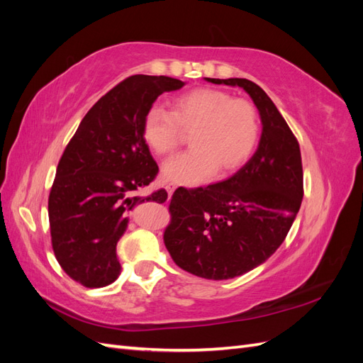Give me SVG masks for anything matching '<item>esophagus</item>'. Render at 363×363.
Wrapping results in <instances>:
<instances>
[{
	"instance_id": "esophagus-1",
	"label": "esophagus",
	"mask_w": 363,
	"mask_h": 363,
	"mask_svg": "<svg viewBox=\"0 0 363 363\" xmlns=\"http://www.w3.org/2000/svg\"><path fill=\"white\" fill-rule=\"evenodd\" d=\"M164 189H167L168 195L171 196V195H172V192L175 191V186H174V184H167V186H164Z\"/></svg>"
}]
</instances>
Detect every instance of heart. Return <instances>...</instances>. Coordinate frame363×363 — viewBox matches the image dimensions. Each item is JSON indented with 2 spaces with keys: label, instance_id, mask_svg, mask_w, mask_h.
I'll list each match as a JSON object with an SVG mask.
<instances>
[{
  "label": "heart",
  "instance_id": "1",
  "mask_svg": "<svg viewBox=\"0 0 363 363\" xmlns=\"http://www.w3.org/2000/svg\"><path fill=\"white\" fill-rule=\"evenodd\" d=\"M184 133H192V150L163 163L162 180L195 186L211 180L216 169L239 168L255 150L259 139L256 107L228 92L201 87L179 95L171 112L155 104L142 123V135L157 156H168L179 147Z\"/></svg>",
  "mask_w": 363,
  "mask_h": 363
}]
</instances>
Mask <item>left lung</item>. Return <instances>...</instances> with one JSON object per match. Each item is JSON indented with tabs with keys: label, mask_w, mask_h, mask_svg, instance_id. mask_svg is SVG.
I'll list each match as a JSON object with an SVG mask.
<instances>
[{
	"label": "left lung",
	"mask_w": 363,
	"mask_h": 363,
	"mask_svg": "<svg viewBox=\"0 0 363 363\" xmlns=\"http://www.w3.org/2000/svg\"><path fill=\"white\" fill-rule=\"evenodd\" d=\"M206 80L242 87L259 111L262 136L230 179L172 194L163 242L182 269L227 280L259 267L281 245L301 206L303 164L298 140L260 86L247 79Z\"/></svg>",
	"instance_id": "left-lung-1"
}]
</instances>
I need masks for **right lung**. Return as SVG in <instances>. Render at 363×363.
<instances>
[{"label":"right lung","mask_w":363,"mask_h":363,"mask_svg":"<svg viewBox=\"0 0 363 363\" xmlns=\"http://www.w3.org/2000/svg\"><path fill=\"white\" fill-rule=\"evenodd\" d=\"M183 86L164 75L128 77L91 107L63 151L48 199L51 245L62 269L86 288L118 279L116 244L131 208L168 199L164 189L135 196L159 172L142 123L159 95Z\"/></svg>","instance_id":"add662e5"}]
</instances>
